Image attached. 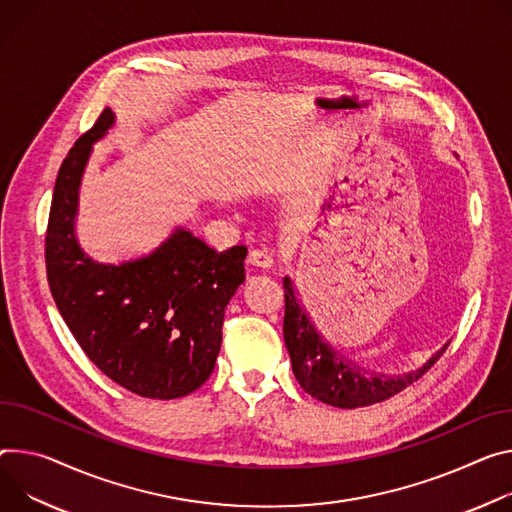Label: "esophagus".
Listing matches in <instances>:
<instances>
[{"label":"esophagus","instance_id":"esophagus-1","mask_svg":"<svg viewBox=\"0 0 512 512\" xmlns=\"http://www.w3.org/2000/svg\"><path fill=\"white\" fill-rule=\"evenodd\" d=\"M249 263L257 269H271L273 267V257H271V253H267L263 249H257V251H251Z\"/></svg>","mask_w":512,"mask_h":512}]
</instances>
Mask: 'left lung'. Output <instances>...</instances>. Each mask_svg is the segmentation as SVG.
Here are the masks:
<instances>
[{"mask_svg":"<svg viewBox=\"0 0 512 512\" xmlns=\"http://www.w3.org/2000/svg\"><path fill=\"white\" fill-rule=\"evenodd\" d=\"M284 341L292 359L298 384L312 398L337 408H359L384 402L406 386L414 384L443 355L445 343L421 369L404 376L369 374L367 369L341 357L329 343H324L306 310L302 308L290 277H284Z\"/></svg>","mask_w":512,"mask_h":512,"instance_id":"1","label":"left lung"}]
</instances>
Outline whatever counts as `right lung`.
I'll list each match as a JSON object with an SVG mask.
<instances>
[{
    "label": "right lung",
    "mask_w": 512,
    "mask_h": 512,
    "mask_svg": "<svg viewBox=\"0 0 512 512\" xmlns=\"http://www.w3.org/2000/svg\"><path fill=\"white\" fill-rule=\"evenodd\" d=\"M112 124L106 108L59 169L44 239L46 277L69 331L102 374L132 394L173 400L212 374L224 308L245 282L247 247L218 253L177 228L147 257L91 261L75 239L77 196L91 147Z\"/></svg>",
    "instance_id": "add662e5"
}]
</instances>
